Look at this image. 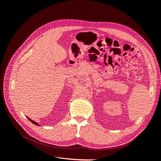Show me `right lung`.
Instances as JSON below:
<instances>
[{"label": "right lung", "mask_w": 161, "mask_h": 161, "mask_svg": "<svg viewBox=\"0 0 161 161\" xmlns=\"http://www.w3.org/2000/svg\"><path fill=\"white\" fill-rule=\"evenodd\" d=\"M28 118V119H30V121H31V122L33 124H35V125H39V124L37 123V122H36V121H33L32 119H30L29 118Z\"/></svg>", "instance_id": "right-lung-1"}]
</instances>
